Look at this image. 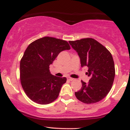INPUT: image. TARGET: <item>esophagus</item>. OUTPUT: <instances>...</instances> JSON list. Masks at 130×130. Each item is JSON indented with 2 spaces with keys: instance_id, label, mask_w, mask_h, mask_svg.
<instances>
[{
  "instance_id": "esophagus-1",
  "label": "esophagus",
  "mask_w": 130,
  "mask_h": 130,
  "mask_svg": "<svg viewBox=\"0 0 130 130\" xmlns=\"http://www.w3.org/2000/svg\"><path fill=\"white\" fill-rule=\"evenodd\" d=\"M67 79H68V80H70V81H72V80H74V79L72 78V77H67Z\"/></svg>"
}]
</instances>
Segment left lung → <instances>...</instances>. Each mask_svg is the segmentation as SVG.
<instances>
[{"instance_id":"8db88e82","label":"left lung","mask_w":130,"mask_h":130,"mask_svg":"<svg viewBox=\"0 0 130 130\" xmlns=\"http://www.w3.org/2000/svg\"><path fill=\"white\" fill-rule=\"evenodd\" d=\"M80 57L81 67H88V83L81 80L82 87L75 92L77 100L86 104L95 103L108 95L114 83L115 66L112 56L103 45L93 38L70 41Z\"/></svg>"}]
</instances>
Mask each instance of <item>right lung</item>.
Wrapping results in <instances>:
<instances>
[{"mask_svg": "<svg viewBox=\"0 0 130 130\" xmlns=\"http://www.w3.org/2000/svg\"><path fill=\"white\" fill-rule=\"evenodd\" d=\"M70 50L67 41L44 37L28 46L20 62V80L27 96L40 104H47L57 98L65 77L51 74L50 65L59 54Z\"/></svg>", "mask_w": 130, "mask_h": 130, "instance_id": "1", "label": "right lung"}]
</instances>
